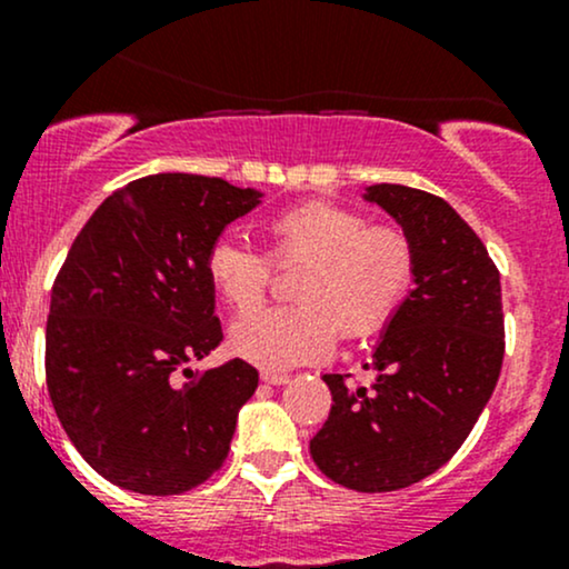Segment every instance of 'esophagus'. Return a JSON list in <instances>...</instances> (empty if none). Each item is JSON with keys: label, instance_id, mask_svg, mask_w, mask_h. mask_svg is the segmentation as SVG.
Returning a JSON list of instances; mask_svg holds the SVG:
<instances>
[{"label": "esophagus", "instance_id": "34e87169", "mask_svg": "<svg viewBox=\"0 0 569 569\" xmlns=\"http://www.w3.org/2000/svg\"><path fill=\"white\" fill-rule=\"evenodd\" d=\"M264 385H286L289 382V375H276V371H262Z\"/></svg>", "mask_w": 569, "mask_h": 569}]
</instances>
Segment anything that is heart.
<instances>
[{
	"instance_id": "obj_1",
	"label": "heart",
	"mask_w": 569,
	"mask_h": 569,
	"mask_svg": "<svg viewBox=\"0 0 569 569\" xmlns=\"http://www.w3.org/2000/svg\"><path fill=\"white\" fill-rule=\"evenodd\" d=\"M270 253L240 234H219L206 272L232 310H253L276 280V264L310 262L297 283L299 305L248 312L230 345L253 367L283 371L321 363L337 339L377 335L398 316L417 278V251L398 227H371L363 213L331 200H307L267 224Z\"/></svg>"
}]
</instances>
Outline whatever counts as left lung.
Here are the masks:
<instances>
[{
    "mask_svg": "<svg viewBox=\"0 0 569 569\" xmlns=\"http://www.w3.org/2000/svg\"><path fill=\"white\" fill-rule=\"evenodd\" d=\"M367 198L415 243V289L367 363L371 388L323 375L335 403L310 455L337 485L393 492L439 471L468 439L498 385L506 326L498 267L447 200L403 184H375Z\"/></svg>",
    "mask_w": 569,
    "mask_h": 569,
    "instance_id": "1",
    "label": "left lung"
}]
</instances>
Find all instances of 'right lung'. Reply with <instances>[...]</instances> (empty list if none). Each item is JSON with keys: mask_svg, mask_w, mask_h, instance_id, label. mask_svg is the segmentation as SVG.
Returning a JSON list of instances; mask_svg holds the SVG:
<instances>
[{"mask_svg": "<svg viewBox=\"0 0 569 569\" xmlns=\"http://www.w3.org/2000/svg\"><path fill=\"white\" fill-rule=\"evenodd\" d=\"M213 176L154 173L117 189L71 243L53 283L44 377L90 468L139 495H181L219 471L259 371L232 358L173 377L221 342L208 246L257 206Z\"/></svg>", "mask_w": 569, "mask_h": 569, "instance_id": "obj_1", "label": "right lung"}]
</instances>
